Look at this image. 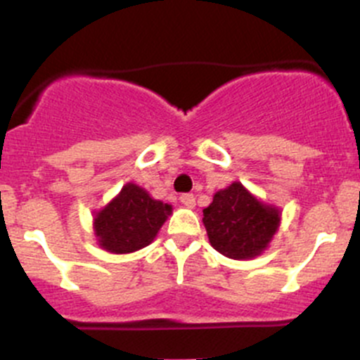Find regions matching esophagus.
Listing matches in <instances>:
<instances>
[{
  "label": "esophagus",
  "mask_w": 360,
  "mask_h": 360,
  "mask_svg": "<svg viewBox=\"0 0 360 360\" xmlns=\"http://www.w3.org/2000/svg\"><path fill=\"white\" fill-rule=\"evenodd\" d=\"M179 200H181V203H183L184 207H190V209H193V207H195V197L191 193L181 195Z\"/></svg>",
  "instance_id": "esophagus-1"
}]
</instances>
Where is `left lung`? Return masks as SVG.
Listing matches in <instances>:
<instances>
[{"label":"left lung","mask_w":360,"mask_h":360,"mask_svg":"<svg viewBox=\"0 0 360 360\" xmlns=\"http://www.w3.org/2000/svg\"><path fill=\"white\" fill-rule=\"evenodd\" d=\"M282 210L261 202L235 181L214 193L203 209V226L210 245L230 259H252L270 245L278 231Z\"/></svg>","instance_id":"8db88e82"}]
</instances>
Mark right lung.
<instances>
[{
    "instance_id": "add662e5",
    "label": "right lung",
    "mask_w": 360,
    "mask_h": 360,
    "mask_svg": "<svg viewBox=\"0 0 360 360\" xmlns=\"http://www.w3.org/2000/svg\"><path fill=\"white\" fill-rule=\"evenodd\" d=\"M172 214V205L155 200L144 188L127 183L110 203L94 214V235L99 248L129 254L146 248Z\"/></svg>"
}]
</instances>
